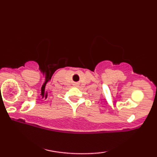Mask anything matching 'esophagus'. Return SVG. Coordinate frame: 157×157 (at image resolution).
<instances>
[{
    "label": "esophagus",
    "mask_w": 157,
    "mask_h": 157,
    "mask_svg": "<svg viewBox=\"0 0 157 157\" xmlns=\"http://www.w3.org/2000/svg\"><path fill=\"white\" fill-rule=\"evenodd\" d=\"M77 84H75V86H77Z\"/></svg>",
    "instance_id": "34e87169"
}]
</instances>
